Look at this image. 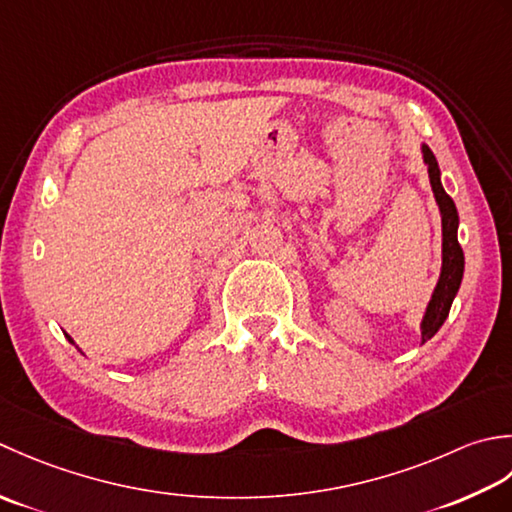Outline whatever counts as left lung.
I'll return each mask as SVG.
<instances>
[{
  "label": "left lung",
  "instance_id": "8db88e82",
  "mask_svg": "<svg viewBox=\"0 0 512 512\" xmlns=\"http://www.w3.org/2000/svg\"><path fill=\"white\" fill-rule=\"evenodd\" d=\"M424 163L429 165V179L435 194V201L440 205L442 212V274L437 280V287L433 291V298L426 307V314L422 320V342L431 340L451 311L453 298L457 289L462 285L464 276V252L457 241V225H460V216H457V207L453 198L444 192L440 183V168H437L435 154L431 152L429 145H422Z\"/></svg>",
  "mask_w": 512,
  "mask_h": 512
}]
</instances>
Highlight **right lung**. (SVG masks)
Returning <instances> with one entry per match:
<instances>
[{"label":"right lung","mask_w":512,"mask_h":512,"mask_svg":"<svg viewBox=\"0 0 512 512\" xmlns=\"http://www.w3.org/2000/svg\"><path fill=\"white\" fill-rule=\"evenodd\" d=\"M68 340H70V342H72V338H68Z\"/></svg>","instance_id":"obj_1"}]
</instances>
